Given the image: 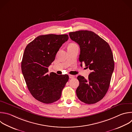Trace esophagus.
Segmentation results:
<instances>
[{
  "mask_svg": "<svg viewBox=\"0 0 132 132\" xmlns=\"http://www.w3.org/2000/svg\"><path fill=\"white\" fill-rule=\"evenodd\" d=\"M69 78H73L75 77V76L73 75H69Z\"/></svg>",
  "mask_w": 132,
  "mask_h": 132,
  "instance_id": "obj_1",
  "label": "esophagus"
}]
</instances>
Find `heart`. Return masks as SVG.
<instances>
[{
	"label": "heart",
	"instance_id": "obj_1",
	"mask_svg": "<svg viewBox=\"0 0 132 132\" xmlns=\"http://www.w3.org/2000/svg\"><path fill=\"white\" fill-rule=\"evenodd\" d=\"M69 45H76V44H74V43H71V44H70Z\"/></svg>",
	"mask_w": 132,
	"mask_h": 132
}]
</instances>
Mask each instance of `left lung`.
I'll list each match as a JSON object with an SVG mask.
<instances>
[{
	"label": "left lung",
	"mask_w": 132,
	"mask_h": 132,
	"mask_svg": "<svg viewBox=\"0 0 132 132\" xmlns=\"http://www.w3.org/2000/svg\"><path fill=\"white\" fill-rule=\"evenodd\" d=\"M69 35L80 46L81 65L84 63L91 70L87 80L78 76L77 97L85 104H95L105 96L110 85L114 67L111 49L106 41L92 31L79 30Z\"/></svg>",
	"instance_id": "8db88e82"
}]
</instances>
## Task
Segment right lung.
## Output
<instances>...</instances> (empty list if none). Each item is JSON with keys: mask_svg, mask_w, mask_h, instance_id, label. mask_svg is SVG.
I'll return each mask as SVG.
<instances>
[{"mask_svg": "<svg viewBox=\"0 0 132 132\" xmlns=\"http://www.w3.org/2000/svg\"><path fill=\"white\" fill-rule=\"evenodd\" d=\"M68 39L66 34L40 35L25 48L21 63L22 72L30 93L40 102L51 104L58 101L69 80L68 75L48 73L57 52Z\"/></svg>", "mask_w": 132, "mask_h": 132, "instance_id": "1", "label": "right lung"}]
</instances>
